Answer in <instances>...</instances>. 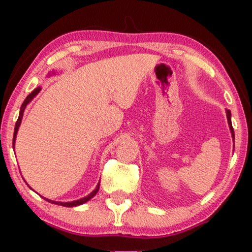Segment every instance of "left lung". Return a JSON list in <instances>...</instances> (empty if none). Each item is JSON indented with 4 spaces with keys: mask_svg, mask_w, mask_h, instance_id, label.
I'll return each mask as SVG.
<instances>
[{
    "mask_svg": "<svg viewBox=\"0 0 252 252\" xmlns=\"http://www.w3.org/2000/svg\"><path fill=\"white\" fill-rule=\"evenodd\" d=\"M226 115H227L228 126H229V130H230L231 137H233V142H235V135H234V129H233V126H231V113H230L229 109H226Z\"/></svg>",
    "mask_w": 252,
    "mask_h": 252,
    "instance_id": "left-lung-1",
    "label": "left lung"
}]
</instances>
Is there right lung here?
Returning <instances> with one entry per match:
<instances>
[{
	"mask_svg": "<svg viewBox=\"0 0 252 252\" xmlns=\"http://www.w3.org/2000/svg\"><path fill=\"white\" fill-rule=\"evenodd\" d=\"M52 75H56L55 70H54V71H52V72H48V76H47V77H50ZM40 91H41V87L38 86V87H36V89H34V91H32L31 93H30V94H29L28 96H26V99L24 100V102H23V105H22V107H21V110H19V116H18V120H17L16 126H15V131H13V139H12V147H13V149H15L16 136H17V132H18L19 126H21L22 119H23V114H24V110H25V108H26V106H28L29 103L31 102L33 99H34V96H35L36 94H38V93H39ZM28 186H29V184H28ZM99 187H100V182L98 183V186L95 187V189L93 190L91 193H89V194H87L86 197H83V198H80V199L72 200V202H55V200H52V199L45 198V197H42V198H43V199H46L47 202H49V203H52V204H56V205H61V206H64V207H75V206L82 205V204L86 203V202H89L90 199L93 198V197H94L95 194H96V192H98V191H99ZM30 188H31V187H30ZM31 189H32V188H31Z\"/></svg>",
	"mask_w": 252,
	"mask_h": 252,
	"instance_id": "right-lung-1",
	"label": "right lung"
}]
</instances>
